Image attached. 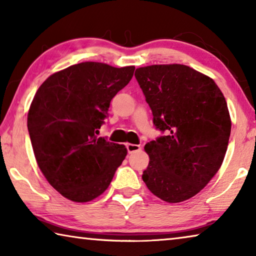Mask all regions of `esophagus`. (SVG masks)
Masks as SVG:
<instances>
[{"instance_id": "esophagus-1", "label": "esophagus", "mask_w": 256, "mask_h": 256, "mask_svg": "<svg viewBox=\"0 0 256 256\" xmlns=\"http://www.w3.org/2000/svg\"><path fill=\"white\" fill-rule=\"evenodd\" d=\"M126 149H128V154H133V152H136V151H140L141 150V146H138V144H126Z\"/></svg>"}]
</instances>
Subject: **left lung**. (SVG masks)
<instances>
[{
	"label": "left lung",
	"instance_id": "obj_1",
	"mask_svg": "<svg viewBox=\"0 0 256 256\" xmlns=\"http://www.w3.org/2000/svg\"><path fill=\"white\" fill-rule=\"evenodd\" d=\"M134 76L164 133L144 146L142 180L168 203L188 200L224 162L232 130L226 99L211 78L182 64L138 68Z\"/></svg>",
	"mask_w": 256,
	"mask_h": 256
}]
</instances>
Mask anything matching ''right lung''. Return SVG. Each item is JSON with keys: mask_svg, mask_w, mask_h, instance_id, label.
Masks as SVG:
<instances>
[{"mask_svg": "<svg viewBox=\"0 0 256 256\" xmlns=\"http://www.w3.org/2000/svg\"><path fill=\"white\" fill-rule=\"evenodd\" d=\"M134 70L74 64L47 78L34 94L27 120L34 157L48 183L68 200L100 196L126 157L125 146L96 134Z\"/></svg>", "mask_w": 256, "mask_h": 256, "instance_id": "1", "label": "right lung"}]
</instances>
